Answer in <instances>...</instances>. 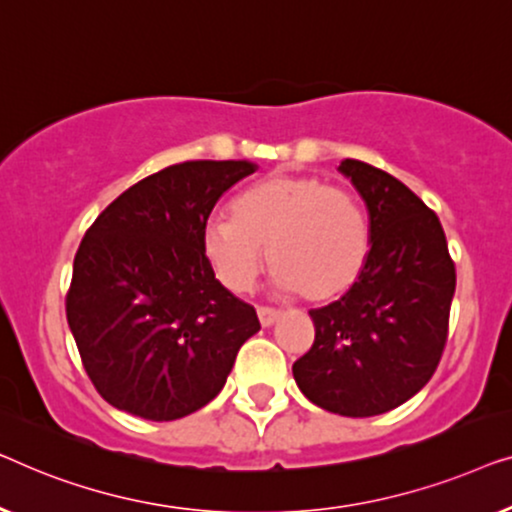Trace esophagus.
I'll use <instances>...</instances> for the list:
<instances>
[{
	"label": "esophagus",
	"instance_id": "obj_1",
	"mask_svg": "<svg viewBox=\"0 0 512 512\" xmlns=\"http://www.w3.org/2000/svg\"><path fill=\"white\" fill-rule=\"evenodd\" d=\"M257 318H259V325H262V327H271L273 322L280 318V311H276V308H269V306H259L257 308Z\"/></svg>",
	"mask_w": 512,
	"mask_h": 512
}]
</instances>
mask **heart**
Here are the masks:
<instances>
[{
	"instance_id": "1",
	"label": "heart",
	"mask_w": 512,
	"mask_h": 512,
	"mask_svg": "<svg viewBox=\"0 0 512 512\" xmlns=\"http://www.w3.org/2000/svg\"><path fill=\"white\" fill-rule=\"evenodd\" d=\"M232 218H211L201 248L220 283L253 287L264 266L308 301L343 297L364 276L371 225L362 201L318 176L276 174L246 187L229 204Z\"/></svg>"
}]
</instances>
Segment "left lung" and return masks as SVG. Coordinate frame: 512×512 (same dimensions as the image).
<instances>
[{"label":"left lung","mask_w":512,"mask_h":512,"mask_svg":"<svg viewBox=\"0 0 512 512\" xmlns=\"http://www.w3.org/2000/svg\"><path fill=\"white\" fill-rule=\"evenodd\" d=\"M364 199L371 257L359 283L313 308V348L292 366L315 406L345 417L387 413L415 397L448 341L455 264L436 213L383 169L343 160Z\"/></svg>","instance_id":"left-lung-1"}]
</instances>
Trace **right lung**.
<instances>
[{
    "label": "right lung",
    "mask_w": 512,
    "mask_h": 512,
    "mask_svg": "<svg viewBox=\"0 0 512 512\" xmlns=\"http://www.w3.org/2000/svg\"><path fill=\"white\" fill-rule=\"evenodd\" d=\"M255 171L246 160L174 164L122 192L85 232L67 322L111 406L169 422L225 387L259 320L215 278L201 229L215 201Z\"/></svg>",
    "instance_id": "add662e5"
}]
</instances>
